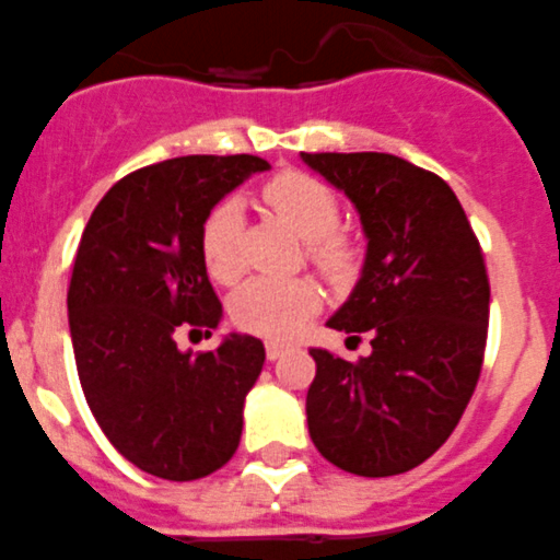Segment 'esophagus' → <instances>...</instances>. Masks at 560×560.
<instances>
[{
	"label": "esophagus",
	"mask_w": 560,
	"mask_h": 560,
	"mask_svg": "<svg viewBox=\"0 0 560 560\" xmlns=\"http://www.w3.org/2000/svg\"><path fill=\"white\" fill-rule=\"evenodd\" d=\"M285 350H289V347H285L283 341H266V358H269V361H277Z\"/></svg>",
	"instance_id": "esophagus-1"
}]
</instances>
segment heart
Instances as JSON below:
<instances>
[{
	"label": "heart",
	"mask_w": 560,
	"mask_h": 560,
	"mask_svg": "<svg viewBox=\"0 0 560 560\" xmlns=\"http://www.w3.org/2000/svg\"><path fill=\"white\" fill-rule=\"evenodd\" d=\"M264 197L277 217L296 235L311 241L316 264L338 269L347 264V244L336 235L338 199L330 188L311 174L285 172L264 188ZM241 205L224 199L210 210L199 233L205 269L219 283H233L241 275ZM322 294L311 280H277L255 277L233 296L230 314L238 327L258 336L285 338L319 307Z\"/></svg>",
	"instance_id": "1"
}]
</instances>
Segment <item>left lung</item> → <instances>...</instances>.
I'll return each mask as SVG.
<instances>
[{
    "mask_svg": "<svg viewBox=\"0 0 560 560\" xmlns=\"http://www.w3.org/2000/svg\"><path fill=\"white\" fill-rule=\"evenodd\" d=\"M350 199L366 255L332 330L372 332L343 361L311 350L307 433L338 469L388 478L450 439L478 386L489 327L483 253L453 188L386 152H300Z\"/></svg>",
    "mask_w": 560,
    "mask_h": 560,
    "instance_id": "1",
    "label": "left lung"
}]
</instances>
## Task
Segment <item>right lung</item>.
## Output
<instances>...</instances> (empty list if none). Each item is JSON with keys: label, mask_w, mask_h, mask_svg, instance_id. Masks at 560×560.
<instances>
[{"label": "right lung", "mask_w": 560, "mask_h": 560, "mask_svg": "<svg viewBox=\"0 0 560 560\" xmlns=\"http://www.w3.org/2000/svg\"><path fill=\"white\" fill-rule=\"evenodd\" d=\"M269 163L188 155L119 179L91 213L69 285L77 374L102 433L138 469L199 480L238 450L264 341L230 332L217 350H177V327H219L199 233L230 191Z\"/></svg>", "instance_id": "right-lung-1"}]
</instances>
